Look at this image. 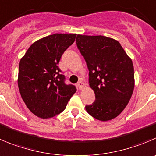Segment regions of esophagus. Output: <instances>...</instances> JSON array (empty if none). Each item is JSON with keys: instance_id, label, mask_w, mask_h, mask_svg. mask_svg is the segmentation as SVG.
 <instances>
[{"instance_id": "34e87169", "label": "esophagus", "mask_w": 156, "mask_h": 156, "mask_svg": "<svg viewBox=\"0 0 156 156\" xmlns=\"http://www.w3.org/2000/svg\"><path fill=\"white\" fill-rule=\"evenodd\" d=\"M78 85V89H79V90H82L83 88H85V85H84V83H83L82 81H80L78 83V85Z\"/></svg>"}]
</instances>
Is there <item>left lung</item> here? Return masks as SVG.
<instances>
[{
    "mask_svg": "<svg viewBox=\"0 0 156 156\" xmlns=\"http://www.w3.org/2000/svg\"><path fill=\"white\" fill-rule=\"evenodd\" d=\"M78 48L89 71V86L95 100L85 106L87 112L102 122L112 120L127 106L135 87L130 57L118 41L105 36L76 37Z\"/></svg>",
    "mask_w": 156,
    "mask_h": 156,
    "instance_id": "obj_1",
    "label": "left lung"
}]
</instances>
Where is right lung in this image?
Listing matches in <instances>:
<instances>
[{
	"mask_svg": "<svg viewBox=\"0 0 156 156\" xmlns=\"http://www.w3.org/2000/svg\"><path fill=\"white\" fill-rule=\"evenodd\" d=\"M76 34H54L30 45L19 63L17 84L27 108L41 119H49L65 110L76 92L65 85L58 63Z\"/></svg>",
	"mask_w": 156,
	"mask_h": 156,
	"instance_id": "right-lung-1",
	"label": "right lung"
}]
</instances>
